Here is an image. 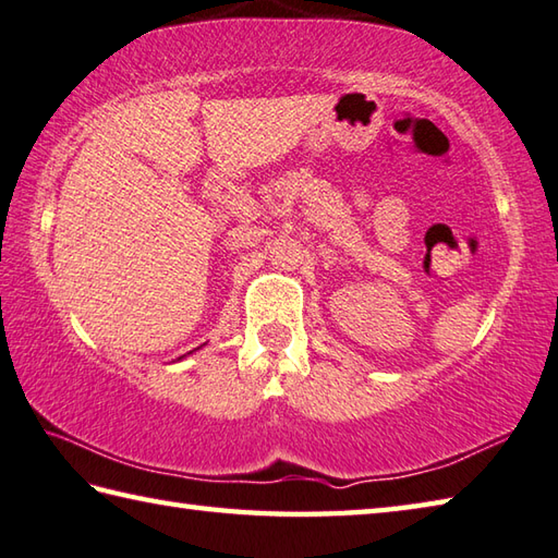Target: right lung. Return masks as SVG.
Returning <instances> with one entry per match:
<instances>
[{
	"instance_id": "add662e5",
	"label": "right lung",
	"mask_w": 558,
	"mask_h": 558,
	"mask_svg": "<svg viewBox=\"0 0 558 558\" xmlns=\"http://www.w3.org/2000/svg\"><path fill=\"white\" fill-rule=\"evenodd\" d=\"M189 354H192V352H189ZM180 360H184V356H180Z\"/></svg>"
}]
</instances>
